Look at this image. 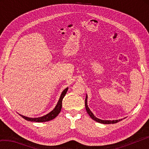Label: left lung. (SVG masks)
Masks as SVG:
<instances>
[{
  "label": "left lung",
  "mask_w": 149,
  "mask_h": 149,
  "mask_svg": "<svg viewBox=\"0 0 149 149\" xmlns=\"http://www.w3.org/2000/svg\"><path fill=\"white\" fill-rule=\"evenodd\" d=\"M85 108H86V110L88 113V114L90 116V117L92 118L93 120L96 121L97 122H99L100 123H104V124H110V123H116L118 122H120V121L122 120L123 119H120V120H101V119H99V118H98L95 116L93 114V113L91 111V110L89 109V108L88 107V105H87V95H86V97H85Z\"/></svg>",
  "instance_id": "obj_1"
}]
</instances>
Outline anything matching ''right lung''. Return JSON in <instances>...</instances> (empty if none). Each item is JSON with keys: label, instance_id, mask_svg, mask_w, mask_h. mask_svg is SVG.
I'll return each mask as SVG.
<instances>
[{"label": "right lung", "instance_id": "right-lung-1", "mask_svg": "<svg viewBox=\"0 0 149 149\" xmlns=\"http://www.w3.org/2000/svg\"><path fill=\"white\" fill-rule=\"evenodd\" d=\"M68 87L65 88V89L62 92L61 95H60V99L58 100V101L57 102V104L56 105V107H54V108L52 110L51 112H50L49 113H48L47 114L41 117H38V118H29L27 116H24L19 114L20 116H22L23 118H24L25 120H26L27 121H30V122H48V121H50L54 118H56L58 115L59 114V113L60 112L62 109V100L64 99V96L66 94V93L68 91Z\"/></svg>", "mask_w": 149, "mask_h": 149}]
</instances>
